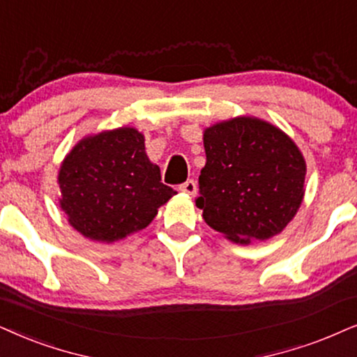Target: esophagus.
Here are the masks:
<instances>
[{"instance_id":"34e87169","label":"esophagus","mask_w":357,"mask_h":357,"mask_svg":"<svg viewBox=\"0 0 357 357\" xmlns=\"http://www.w3.org/2000/svg\"><path fill=\"white\" fill-rule=\"evenodd\" d=\"M179 191L186 192V194H189V196H194V194L197 192V186H196V183L192 181V179H188L186 183H183L181 186H179Z\"/></svg>"}]
</instances>
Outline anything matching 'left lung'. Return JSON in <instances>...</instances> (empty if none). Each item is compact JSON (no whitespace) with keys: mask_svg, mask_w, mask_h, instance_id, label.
<instances>
[{"mask_svg":"<svg viewBox=\"0 0 357 357\" xmlns=\"http://www.w3.org/2000/svg\"><path fill=\"white\" fill-rule=\"evenodd\" d=\"M204 150L196 206L214 231L247 245L277 236L295 218L306 163L282 130L237 116L206 128Z\"/></svg>","mask_w":357,"mask_h":357,"instance_id":"obj_1","label":"left lung"}]
</instances>
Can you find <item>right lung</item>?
<instances>
[{"label":"right lung","instance_id":"right-lung-1","mask_svg":"<svg viewBox=\"0 0 357 357\" xmlns=\"http://www.w3.org/2000/svg\"><path fill=\"white\" fill-rule=\"evenodd\" d=\"M57 183L72 227L107 243L145 229L176 194L148 160L145 137L130 126L80 139L62 161Z\"/></svg>","mask_w":357,"mask_h":357}]
</instances>
